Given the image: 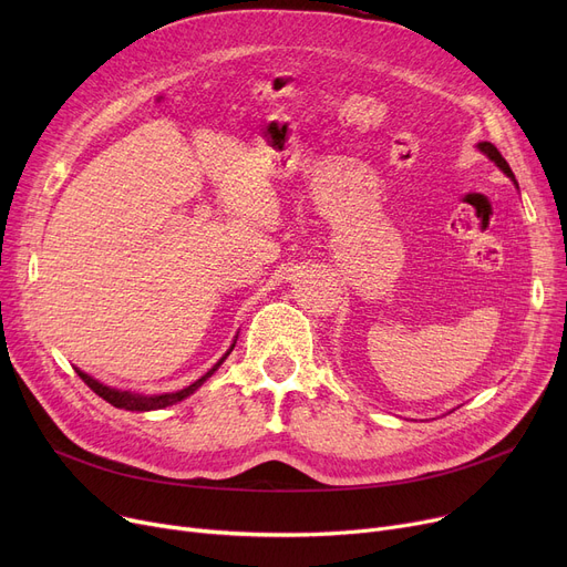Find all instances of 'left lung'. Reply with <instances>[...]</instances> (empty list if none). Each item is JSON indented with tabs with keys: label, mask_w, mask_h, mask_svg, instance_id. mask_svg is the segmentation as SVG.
I'll return each instance as SVG.
<instances>
[{
	"label": "left lung",
	"mask_w": 567,
	"mask_h": 567,
	"mask_svg": "<svg viewBox=\"0 0 567 567\" xmlns=\"http://www.w3.org/2000/svg\"><path fill=\"white\" fill-rule=\"evenodd\" d=\"M478 146H481V152H483V154H487V156H489V158H492V161H494V163H496V165H498V167H501L505 174H508V176L513 178V182H515V174H513L511 165L505 163V158L501 156V152H498V148H496L492 142H481Z\"/></svg>",
	"instance_id": "left-lung-1"
}]
</instances>
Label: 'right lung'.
<instances>
[{"label":"right lung","mask_w":567,"mask_h":567,"mask_svg":"<svg viewBox=\"0 0 567 567\" xmlns=\"http://www.w3.org/2000/svg\"><path fill=\"white\" fill-rule=\"evenodd\" d=\"M231 349H234V344H231ZM229 349V351H231ZM229 351L223 355V359L208 370L202 379H197L195 383H190L188 389H184V391H176V393H165V395H152V398H144V395H135V393H128V391H114V389H110V385H103L101 381H96V379H92L89 374H84V372H80V370H75L78 372V377L89 385V389H92L99 398H103L105 402H110L112 406H116V409H126V411H152V409H165V406H169V404H176V402H182L184 398H188L190 393H195L199 385L212 377L220 365H223V361L227 359L229 355Z\"/></svg>","instance_id":"right-lung-1"}]
</instances>
